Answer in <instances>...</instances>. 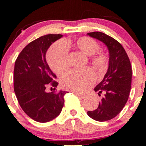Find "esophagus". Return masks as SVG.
I'll use <instances>...</instances> for the list:
<instances>
[{
  "label": "esophagus",
  "instance_id": "obj_1",
  "mask_svg": "<svg viewBox=\"0 0 146 146\" xmlns=\"http://www.w3.org/2000/svg\"><path fill=\"white\" fill-rule=\"evenodd\" d=\"M76 95H77V96L79 98H80V99H84V98H85V95H81V94H80V93H78V92H76Z\"/></svg>",
  "mask_w": 146,
  "mask_h": 146
}]
</instances>
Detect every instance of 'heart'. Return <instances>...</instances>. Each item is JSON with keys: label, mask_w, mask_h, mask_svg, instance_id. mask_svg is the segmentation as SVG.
<instances>
[{"label": "heart", "mask_w": 146, "mask_h": 146, "mask_svg": "<svg viewBox=\"0 0 146 146\" xmlns=\"http://www.w3.org/2000/svg\"><path fill=\"white\" fill-rule=\"evenodd\" d=\"M73 46L87 56H92L100 49L99 44L89 36H82L75 40L57 42L50 47L46 59L48 66L56 73H64L68 67V48ZM91 62L96 68L103 71L108 65V57L103 52L92 56ZM96 79L95 73L90 68L74 69L68 72L61 78V85L64 89L82 92L88 89Z\"/></svg>", "instance_id": "obj_1"}]
</instances>
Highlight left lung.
I'll return each instance as SVG.
<instances>
[{
  "mask_svg": "<svg viewBox=\"0 0 146 146\" xmlns=\"http://www.w3.org/2000/svg\"><path fill=\"white\" fill-rule=\"evenodd\" d=\"M104 43L109 51V66L103 80L94 90L104 94L94 111L88 115L98 121H105L117 116L129 99L131 90L132 68L129 56L121 44L116 39L100 32L87 34Z\"/></svg>",
  "mask_w": 146,
  "mask_h": 146,
  "instance_id": "obj_1",
  "label": "left lung"
}]
</instances>
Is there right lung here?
I'll return each mask as SVG.
<instances>
[{
    "instance_id": "1",
    "label": "right lung",
    "mask_w": 146,
    "mask_h": 146,
    "mask_svg": "<svg viewBox=\"0 0 146 146\" xmlns=\"http://www.w3.org/2000/svg\"><path fill=\"white\" fill-rule=\"evenodd\" d=\"M62 35L42 36L26 46L15 63L14 91L20 107L36 121L45 123L58 117L64 104L66 91H45L48 83L56 88V76L46 60L50 46Z\"/></svg>"
}]
</instances>
